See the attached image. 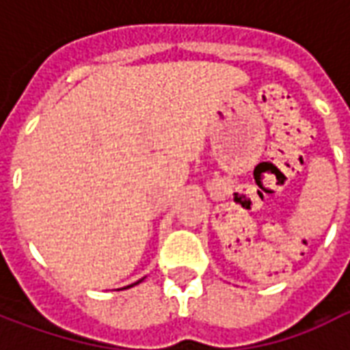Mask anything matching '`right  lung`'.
Wrapping results in <instances>:
<instances>
[{
    "mask_svg": "<svg viewBox=\"0 0 350 350\" xmlns=\"http://www.w3.org/2000/svg\"><path fill=\"white\" fill-rule=\"evenodd\" d=\"M133 285H135V283H133ZM133 285H131V286H133Z\"/></svg>",
    "mask_w": 350,
    "mask_h": 350,
    "instance_id": "obj_1",
    "label": "right lung"
}]
</instances>
